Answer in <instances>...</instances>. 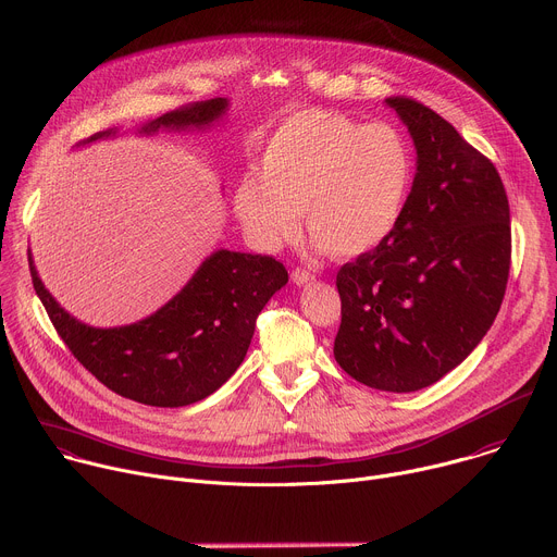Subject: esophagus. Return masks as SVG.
<instances>
[{
  "mask_svg": "<svg viewBox=\"0 0 557 557\" xmlns=\"http://www.w3.org/2000/svg\"><path fill=\"white\" fill-rule=\"evenodd\" d=\"M313 281V274L311 272H307V270H302V268H296L294 272H292V283L294 285H307V283H311Z\"/></svg>",
  "mask_w": 557,
  "mask_h": 557,
  "instance_id": "34e87169",
  "label": "esophagus"
}]
</instances>
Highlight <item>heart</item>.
I'll use <instances>...</instances> for the list:
<instances>
[{
  "mask_svg": "<svg viewBox=\"0 0 557 557\" xmlns=\"http://www.w3.org/2000/svg\"><path fill=\"white\" fill-rule=\"evenodd\" d=\"M412 180V147L395 125L302 109L268 138L261 175L239 177L233 210L263 252L296 237L300 212L307 235L326 255L356 259L399 228Z\"/></svg>",
  "mask_w": 557,
  "mask_h": 557,
  "instance_id": "1",
  "label": "heart"
}]
</instances>
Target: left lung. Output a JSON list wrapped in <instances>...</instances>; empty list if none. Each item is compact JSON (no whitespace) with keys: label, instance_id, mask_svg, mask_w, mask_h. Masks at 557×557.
<instances>
[{"label":"left lung","instance_id":"1","mask_svg":"<svg viewBox=\"0 0 557 557\" xmlns=\"http://www.w3.org/2000/svg\"><path fill=\"white\" fill-rule=\"evenodd\" d=\"M417 171L399 228L341 268L333 356L354 380L421 391L457 369L490 331L509 276V203L494 164L436 111L386 98Z\"/></svg>","mask_w":557,"mask_h":557}]
</instances>
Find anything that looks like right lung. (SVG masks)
<instances>
[{
	"label": "right lung",
	"mask_w": 557,
	"mask_h": 557,
	"mask_svg": "<svg viewBox=\"0 0 557 557\" xmlns=\"http://www.w3.org/2000/svg\"><path fill=\"white\" fill-rule=\"evenodd\" d=\"M228 111V98H210L147 121L134 134L206 132L224 121ZM119 134V127L107 129L78 147ZM28 261L35 292L74 358L107 388L160 408L201 401L226 384L248 354L257 315L287 283V270L276 259L219 248L147 318L121 326H91L48 292L33 252Z\"/></svg>",
	"instance_id": "add662e5"
}]
</instances>
